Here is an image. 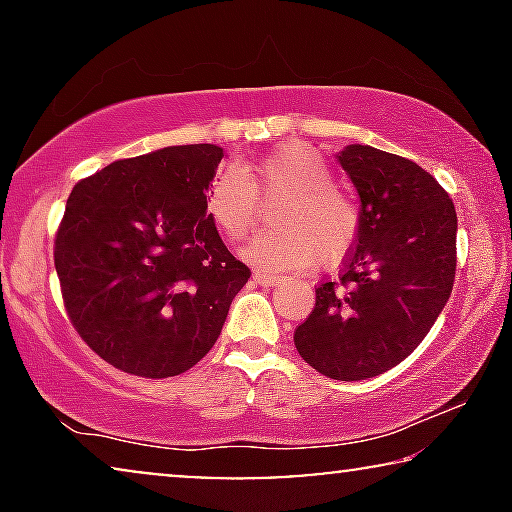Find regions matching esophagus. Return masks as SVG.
<instances>
[{"label":"esophagus","mask_w":512,"mask_h":512,"mask_svg":"<svg viewBox=\"0 0 512 512\" xmlns=\"http://www.w3.org/2000/svg\"><path fill=\"white\" fill-rule=\"evenodd\" d=\"M254 282L261 284V286H277V284H282V277H279V275H270V272L256 270V272H254Z\"/></svg>","instance_id":"esophagus-1"}]
</instances>
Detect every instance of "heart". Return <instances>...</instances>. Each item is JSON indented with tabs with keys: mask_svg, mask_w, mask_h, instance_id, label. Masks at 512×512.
Returning a JSON list of instances; mask_svg holds the SVG:
<instances>
[{
	"mask_svg": "<svg viewBox=\"0 0 512 512\" xmlns=\"http://www.w3.org/2000/svg\"><path fill=\"white\" fill-rule=\"evenodd\" d=\"M275 198V226L244 247L249 263L284 272L345 261L361 233L359 198L335 184L331 165L307 144H286L237 167H219L207 186L205 209L226 240L242 242L256 226L261 202Z\"/></svg>",
	"mask_w": 512,
	"mask_h": 512,
	"instance_id": "1",
	"label": "heart"
}]
</instances>
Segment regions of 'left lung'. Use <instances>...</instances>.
<instances>
[{
  "label": "left lung",
  "mask_w": 512,
  "mask_h": 512,
  "mask_svg": "<svg viewBox=\"0 0 512 512\" xmlns=\"http://www.w3.org/2000/svg\"><path fill=\"white\" fill-rule=\"evenodd\" d=\"M361 198V233L335 282L293 333L298 354L331 380L387 373L443 312L457 270L450 195L408 158L366 144L338 156Z\"/></svg>",
  "instance_id": "8db88e82"
}]
</instances>
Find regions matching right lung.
Returning <instances> with one entry per match:
<instances>
[{"label": "right lung", "instance_id": "add662e5", "mask_svg": "<svg viewBox=\"0 0 512 512\" xmlns=\"http://www.w3.org/2000/svg\"><path fill=\"white\" fill-rule=\"evenodd\" d=\"M221 158L214 144L167 146L114 160L69 193L53 247L67 317L123 373L193 368L251 277L205 209Z\"/></svg>", "mask_w": 512, "mask_h": 512}]
</instances>
